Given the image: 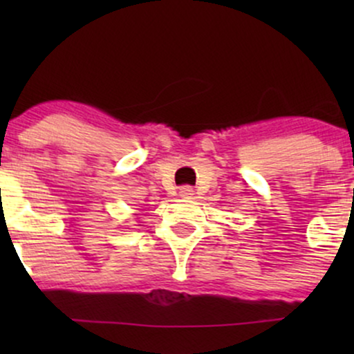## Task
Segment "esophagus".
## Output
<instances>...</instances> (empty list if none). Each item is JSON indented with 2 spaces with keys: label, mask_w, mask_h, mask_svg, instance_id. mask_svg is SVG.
I'll use <instances>...</instances> for the list:
<instances>
[{
  "label": "esophagus",
  "mask_w": 354,
  "mask_h": 354,
  "mask_svg": "<svg viewBox=\"0 0 354 354\" xmlns=\"http://www.w3.org/2000/svg\"><path fill=\"white\" fill-rule=\"evenodd\" d=\"M180 194L183 198H189L191 194H193V188H191V186H181Z\"/></svg>",
  "instance_id": "obj_1"
}]
</instances>
